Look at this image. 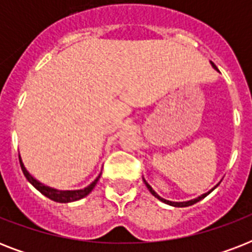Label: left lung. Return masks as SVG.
Wrapping results in <instances>:
<instances>
[{
  "instance_id": "left-lung-1",
  "label": "left lung",
  "mask_w": 252,
  "mask_h": 252,
  "mask_svg": "<svg viewBox=\"0 0 252 252\" xmlns=\"http://www.w3.org/2000/svg\"><path fill=\"white\" fill-rule=\"evenodd\" d=\"M212 66H213V68H215L216 70H219V69H217V66H216V65L213 64V63H212ZM144 182H145V180H144ZM145 184H146V187H148V189H149V191L152 192V195H153V196H156V197H157L158 200H161V201H163V203L168 204V205H172V207H189V205H192V204L197 203V201H200V200H201V199H204V197H205V196H207L208 193H211V191H209V192H207V193H204V195L199 196V197H197V199L189 200V201H183V203H174V201H168V200L162 199L161 196H158V195H157V192L154 191L153 188L150 187L149 184L146 183V182H145ZM217 186H219V184H217ZM217 186H216V187H217ZM216 187H215V188H216ZM215 188H213V189H215Z\"/></svg>"
}]
</instances>
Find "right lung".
<instances>
[{"label": "right lung", "instance_id": "add662e5", "mask_svg": "<svg viewBox=\"0 0 252 252\" xmlns=\"http://www.w3.org/2000/svg\"><path fill=\"white\" fill-rule=\"evenodd\" d=\"M19 163H21L22 171H23V174H25L26 179L29 180L30 183L32 184L37 191L41 192L43 195L47 196L48 199L53 200V201H56V203H72V201L82 199V197L87 196L91 191H93V188L95 187V184H96V182H98L99 178H100V175H99L98 178H96V179L90 184V186H87V187L84 188V189H77V191H59V189H55V188L47 187V186L41 184L40 182H37L35 178H32V176L30 175L29 171L26 170V167L23 166V163H22L21 157H19Z\"/></svg>", "mask_w": 252, "mask_h": 252}]
</instances>
